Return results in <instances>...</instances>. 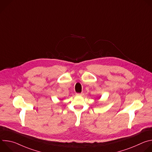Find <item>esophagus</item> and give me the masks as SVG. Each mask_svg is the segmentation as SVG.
<instances>
[{"instance_id": "obj_1", "label": "esophagus", "mask_w": 152, "mask_h": 152, "mask_svg": "<svg viewBox=\"0 0 152 152\" xmlns=\"http://www.w3.org/2000/svg\"><path fill=\"white\" fill-rule=\"evenodd\" d=\"M76 96H81L83 95V93H76Z\"/></svg>"}]
</instances>
